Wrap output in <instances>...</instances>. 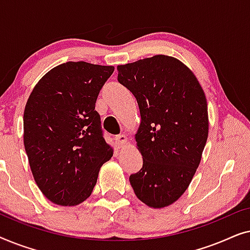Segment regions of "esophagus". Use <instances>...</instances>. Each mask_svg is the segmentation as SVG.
<instances>
[{
	"label": "esophagus",
	"mask_w": 250,
	"mask_h": 250,
	"mask_svg": "<svg viewBox=\"0 0 250 250\" xmlns=\"http://www.w3.org/2000/svg\"><path fill=\"white\" fill-rule=\"evenodd\" d=\"M115 139H116V142H117L119 146H125L126 142H127V136L125 134H119L116 136Z\"/></svg>",
	"instance_id": "esophagus-1"
}]
</instances>
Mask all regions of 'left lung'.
I'll return each instance as SVG.
<instances>
[{
	"instance_id": "1",
	"label": "left lung",
	"mask_w": 250,
	"mask_h": 250,
	"mask_svg": "<svg viewBox=\"0 0 250 250\" xmlns=\"http://www.w3.org/2000/svg\"><path fill=\"white\" fill-rule=\"evenodd\" d=\"M117 70L141 115L135 141L143 166L129 182L146 206H169L188 189L203 156L209 126L205 92L186 64L164 54Z\"/></svg>"
}]
</instances>
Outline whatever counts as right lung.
<instances>
[{"label":"right lung","instance_id":"add662e5","mask_svg":"<svg viewBox=\"0 0 250 250\" xmlns=\"http://www.w3.org/2000/svg\"><path fill=\"white\" fill-rule=\"evenodd\" d=\"M115 67L69 61L46 73L23 111V145L34 180L53 204L76 206L91 196L112 157L95 102Z\"/></svg>","mask_w":250,"mask_h":250}]
</instances>
